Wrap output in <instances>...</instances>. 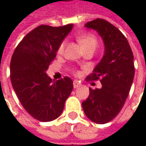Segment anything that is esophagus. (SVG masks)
I'll return each instance as SVG.
<instances>
[{"label":"esophagus","mask_w":146,"mask_h":146,"mask_svg":"<svg viewBox=\"0 0 146 146\" xmlns=\"http://www.w3.org/2000/svg\"><path fill=\"white\" fill-rule=\"evenodd\" d=\"M80 85H81V84H80L77 80H74V81H73V87H74L75 89H76V88H78Z\"/></svg>","instance_id":"esophagus-1"}]
</instances>
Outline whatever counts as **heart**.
I'll list each match as a JSON object with an SVG mask.
<instances>
[{"instance_id": "b5f03b06", "label": "heart", "mask_w": 146, "mask_h": 146, "mask_svg": "<svg viewBox=\"0 0 146 146\" xmlns=\"http://www.w3.org/2000/svg\"><path fill=\"white\" fill-rule=\"evenodd\" d=\"M78 42L81 45L82 49H84L86 47H94V48H96V45H97L96 38L94 35H84L80 36L78 38ZM65 44H66V41H62L60 44L59 47H58V50H57V53H59V54L62 53V51L64 50V47H65Z\"/></svg>"}]
</instances>
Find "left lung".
Masks as SVG:
<instances>
[{
  "label": "left lung",
  "instance_id": "1",
  "mask_svg": "<svg viewBox=\"0 0 146 146\" xmlns=\"http://www.w3.org/2000/svg\"><path fill=\"white\" fill-rule=\"evenodd\" d=\"M84 27L98 33L105 49L102 60L87 77L88 80L100 78L102 88H90L82 106L90 120L104 124L119 113L129 96L134 77L133 55L125 36L107 21L97 18Z\"/></svg>",
  "mask_w": 146,
  "mask_h": 146
}]
</instances>
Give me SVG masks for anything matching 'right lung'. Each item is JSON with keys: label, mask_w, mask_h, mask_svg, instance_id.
<instances>
[{"label": "right lung", "mask_w": 146, "mask_h": 146, "mask_svg": "<svg viewBox=\"0 0 146 146\" xmlns=\"http://www.w3.org/2000/svg\"><path fill=\"white\" fill-rule=\"evenodd\" d=\"M73 25H40L18 44L10 63L11 81L16 95L26 111L41 122L57 118L73 90V80L65 77L52 80L46 73L60 44Z\"/></svg>", "instance_id": "1"}]
</instances>
